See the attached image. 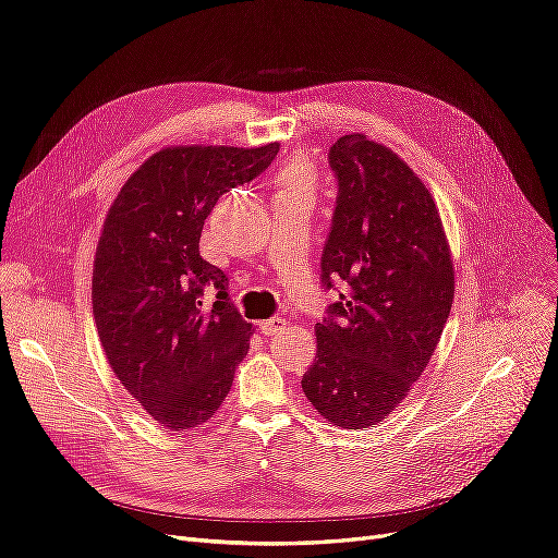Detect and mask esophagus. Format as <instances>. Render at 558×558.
I'll list each match as a JSON object with an SVG mask.
<instances>
[{
	"label": "esophagus",
	"mask_w": 558,
	"mask_h": 558,
	"mask_svg": "<svg viewBox=\"0 0 558 558\" xmlns=\"http://www.w3.org/2000/svg\"><path fill=\"white\" fill-rule=\"evenodd\" d=\"M284 328H287V322H284L282 317H274V319H266V322L259 324V330H262L264 335H278V332H282Z\"/></svg>",
	"instance_id": "1"
}]
</instances>
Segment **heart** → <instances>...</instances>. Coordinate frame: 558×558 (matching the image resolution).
Instances as JSON below:
<instances>
[{"mask_svg":"<svg viewBox=\"0 0 558 558\" xmlns=\"http://www.w3.org/2000/svg\"><path fill=\"white\" fill-rule=\"evenodd\" d=\"M278 186L280 191H299V193H312L314 191V168L307 159L296 157L282 166L278 173Z\"/></svg>","mask_w":558,"mask_h":558,"instance_id":"heart-1","label":"heart"}]
</instances>
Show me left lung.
<instances>
[{"label": "left lung", "mask_w": 558, "mask_h": 558, "mask_svg": "<svg viewBox=\"0 0 558 558\" xmlns=\"http://www.w3.org/2000/svg\"><path fill=\"white\" fill-rule=\"evenodd\" d=\"M337 207L322 282L344 294L314 326L303 392L332 426L369 428L413 390L453 303V259L438 205L397 153L365 134L328 153Z\"/></svg>", "instance_id": "1"}]
</instances>
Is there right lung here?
Instances as JSON below:
<instances>
[{"label": "right lung", "mask_w": 558, "mask_h": 558, "mask_svg": "<svg viewBox=\"0 0 558 558\" xmlns=\"http://www.w3.org/2000/svg\"><path fill=\"white\" fill-rule=\"evenodd\" d=\"M278 150L171 145L136 168L107 211L93 262L95 326L116 378L163 428L205 424L251 349L253 324L198 244L216 201L266 171ZM207 283L220 292L211 308L199 301Z\"/></svg>", "instance_id": "right-lung-1"}]
</instances>
